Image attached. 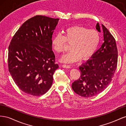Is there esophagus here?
I'll return each instance as SVG.
<instances>
[{"label":"esophagus","instance_id":"obj_1","mask_svg":"<svg viewBox=\"0 0 126 126\" xmlns=\"http://www.w3.org/2000/svg\"><path fill=\"white\" fill-rule=\"evenodd\" d=\"M62 67L63 68H70V66L69 65V64H63Z\"/></svg>","mask_w":126,"mask_h":126}]
</instances>
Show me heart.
I'll list each match as a JSON object with an SVG mask.
<instances>
[{
    "instance_id": "b5f03b06",
    "label": "heart",
    "mask_w": 126,
    "mask_h": 126,
    "mask_svg": "<svg viewBox=\"0 0 126 126\" xmlns=\"http://www.w3.org/2000/svg\"><path fill=\"white\" fill-rule=\"evenodd\" d=\"M100 34L97 30L88 29L81 26H72L66 28L64 36L58 33L52 40L54 50L58 54L65 50L67 43L71 44V51L64 55L60 60L63 63H74L81 58L88 59L96 52L99 44Z\"/></svg>"
}]
</instances>
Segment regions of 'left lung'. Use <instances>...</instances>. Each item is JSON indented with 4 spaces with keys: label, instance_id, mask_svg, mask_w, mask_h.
<instances>
[{
    "label": "left lung",
    "instance_id": "1",
    "mask_svg": "<svg viewBox=\"0 0 126 126\" xmlns=\"http://www.w3.org/2000/svg\"><path fill=\"white\" fill-rule=\"evenodd\" d=\"M96 25L104 33V42L92 58L79 67L80 77L72 83L75 93L82 97H94L102 92L111 82L118 62V50L115 38L105 26Z\"/></svg>",
    "mask_w": 126,
    "mask_h": 126
}]
</instances>
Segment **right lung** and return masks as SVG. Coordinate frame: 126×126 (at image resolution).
Returning a JSON list of instances; mask_svg holds the SVG:
<instances>
[{"label":"right lung","mask_w":126,"mask_h":126,"mask_svg":"<svg viewBox=\"0 0 126 126\" xmlns=\"http://www.w3.org/2000/svg\"><path fill=\"white\" fill-rule=\"evenodd\" d=\"M59 18L37 15L26 21L15 33L8 47V66L18 87L40 96L47 93L59 66L52 50V36Z\"/></svg>","instance_id":"1"}]
</instances>
